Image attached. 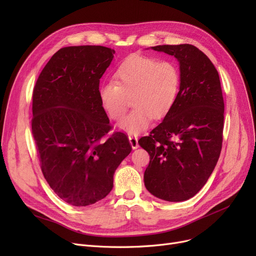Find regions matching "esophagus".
Listing matches in <instances>:
<instances>
[{"label":"esophagus","mask_w":256,"mask_h":256,"mask_svg":"<svg viewBox=\"0 0 256 256\" xmlns=\"http://www.w3.org/2000/svg\"><path fill=\"white\" fill-rule=\"evenodd\" d=\"M128 140H130V143L132 145V150H137L138 147H139L137 136H135V135H128Z\"/></svg>","instance_id":"34e87169"}]
</instances>
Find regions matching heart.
Wrapping results in <instances>:
<instances>
[{"instance_id":"obj_1","label":"heart","mask_w":256,"mask_h":256,"mask_svg":"<svg viewBox=\"0 0 256 256\" xmlns=\"http://www.w3.org/2000/svg\"><path fill=\"white\" fill-rule=\"evenodd\" d=\"M114 82L98 88L100 102L108 116L119 119L132 98L134 109L119 122L128 132H140L154 118L164 117L176 104L180 74L176 63L144 55H130L115 70Z\"/></svg>"}]
</instances>
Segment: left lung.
<instances>
[{
    "instance_id": "1",
    "label": "left lung",
    "mask_w": 256,
    "mask_h": 256,
    "mask_svg": "<svg viewBox=\"0 0 256 256\" xmlns=\"http://www.w3.org/2000/svg\"><path fill=\"white\" fill-rule=\"evenodd\" d=\"M180 64L178 98L163 121L139 145L150 154L146 189L170 202L192 198L214 171L222 148L224 100L219 74L192 44L156 46Z\"/></svg>"
}]
</instances>
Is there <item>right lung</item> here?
Returning <instances> with one entry per match:
<instances>
[{
    "mask_svg": "<svg viewBox=\"0 0 256 256\" xmlns=\"http://www.w3.org/2000/svg\"><path fill=\"white\" fill-rule=\"evenodd\" d=\"M115 50L100 46L60 48L33 90L32 134L48 184L63 201L87 206L113 189V176L132 146L126 134L109 138L98 98L100 80Z\"/></svg>",
    "mask_w": 256,
    "mask_h": 256,
    "instance_id": "obj_1",
    "label": "right lung"
}]
</instances>
